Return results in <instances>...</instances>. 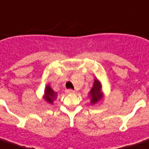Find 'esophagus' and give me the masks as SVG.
<instances>
[{
    "label": "esophagus",
    "instance_id": "34e87169",
    "mask_svg": "<svg viewBox=\"0 0 149 149\" xmlns=\"http://www.w3.org/2000/svg\"><path fill=\"white\" fill-rule=\"evenodd\" d=\"M65 92H66V93H68V94H71V93H74V91L72 90V89H66V90H65Z\"/></svg>",
    "mask_w": 149,
    "mask_h": 149
}]
</instances>
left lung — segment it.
Masks as SVG:
<instances>
[{"mask_svg":"<svg viewBox=\"0 0 149 149\" xmlns=\"http://www.w3.org/2000/svg\"><path fill=\"white\" fill-rule=\"evenodd\" d=\"M100 84L99 81L96 79L94 81V84L92 87V90L90 92L91 95V104H96L97 101L101 99V93H100Z\"/></svg>","mask_w":149,"mask_h":149,"instance_id":"8db88e82","label":"left lung"}]
</instances>
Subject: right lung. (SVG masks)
<instances>
[{
	"instance_id": "1",
	"label": "right lung",
	"mask_w": 149,
	"mask_h": 149,
	"mask_svg": "<svg viewBox=\"0 0 149 149\" xmlns=\"http://www.w3.org/2000/svg\"><path fill=\"white\" fill-rule=\"evenodd\" d=\"M45 100H47L49 103H53V100H55V99H56L57 94L53 92L49 86H47V87H46V90H45Z\"/></svg>"
}]
</instances>
